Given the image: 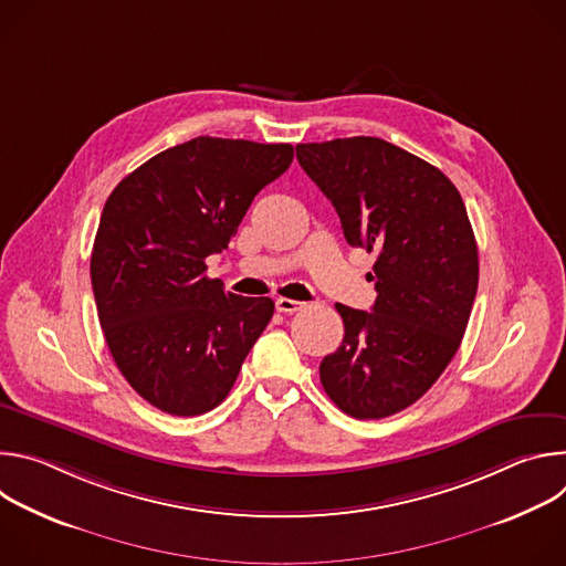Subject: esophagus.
Masks as SVG:
<instances>
[{
  "label": "esophagus",
  "instance_id": "esophagus-1",
  "mask_svg": "<svg viewBox=\"0 0 566 566\" xmlns=\"http://www.w3.org/2000/svg\"><path fill=\"white\" fill-rule=\"evenodd\" d=\"M304 306V302H297V300H291V297H277L275 300V308L280 311V313H295V311H300Z\"/></svg>",
  "mask_w": 566,
  "mask_h": 566
}]
</instances>
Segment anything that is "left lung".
I'll return each instance as SVG.
<instances>
[{
    "instance_id": "obj_1",
    "label": "left lung",
    "mask_w": 566,
    "mask_h": 566,
    "mask_svg": "<svg viewBox=\"0 0 566 566\" xmlns=\"http://www.w3.org/2000/svg\"><path fill=\"white\" fill-rule=\"evenodd\" d=\"M295 154L347 244L376 253L378 297L371 311L336 304L345 338L319 382L354 419L391 417L437 382L465 334L479 258L463 199L439 168L382 138L300 143Z\"/></svg>"
}]
</instances>
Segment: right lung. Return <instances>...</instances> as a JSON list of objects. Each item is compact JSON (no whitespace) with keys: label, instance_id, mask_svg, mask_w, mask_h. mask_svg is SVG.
I'll use <instances>...</instances> for the list:
<instances>
[{"label":"right lung","instance_id":"obj_1","mask_svg":"<svg viewBox=\"0 0 566 566\" xmlns=\"http://www.w3.org/2000/svg\"><path fill=\"white\" fill-rule=\"evenodd\" d=\"M291 160L289 143L197 136L109 195L92 251L98 319L116 367L160 412L217 408L273 317L271 297L210 280L206 258L228 249L255 195Z\"/></svg>","mask_w":566,"mask_h":566}]
</instances>
